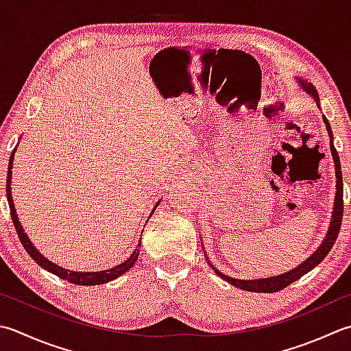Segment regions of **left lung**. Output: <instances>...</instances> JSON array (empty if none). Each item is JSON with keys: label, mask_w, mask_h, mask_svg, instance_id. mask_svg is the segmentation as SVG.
Listing matches in <instances>:
<instances>
[{"label": "left lung", "mask_w": 351, "mask_h": 351, "mask_svg": "<svg viewBox=\"0 0 351 351\" xmlns=\"http://www.w3.org/2000/svg\"><path fill=\"white\" fill-rule=\"evenodd\" d=\"M300 86L304 89V91L312 95L317 101V105L319 108V97H318V91L315 89V86L308 82L303 79H297ZM322 120L326 123L328 136H330V150H332V156L335 161V173H336V196H335V205H333V213H332V221L330 226H328V231L326 234V239L322 240V243L319 245V248L315 251L311 257L304 260L303 263L298 265L293 269L287 271L286 274H280V276L276 277H267V278H257V280H239V278H232L225 276V274L219 272L215 266L210 265L213 267L219 277L223 278L225 281H228L230 285L239 287V289L243 291H250V292H260V293H272V292H278L281 289H285L286 286H289L293 281H297L307 274L308 271H312L315 266L319 265L322 260L326 258V256L330 252L332 246L335 245V240L338 237V232L341 230V222H342V213H344V201H342V193H344V187H342V171H341V162H339V155L336 152V149L333 146V134H332V128L330 123L326 119V115H322ZM210 263V262H208Z\"/></svg>", "instance_id": "1"}]
</instances>
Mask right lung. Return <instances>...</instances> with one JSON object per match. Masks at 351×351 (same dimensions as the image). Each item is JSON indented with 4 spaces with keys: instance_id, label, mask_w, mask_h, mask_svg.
Returning a JSON list of instances; mask_svg holds the SVG:
<instances>
[{
    "instance_id": "obj_1",
    "label": "right lung",
    "mask_w": 351,
    "mask_h": 351,
    "mask_svg": "<svg viewBox=\"0 0 351 351\" xmlns=\"http://www.w3.org/2000/svg\"><path fill=\"white\" fill-rule=\"evenodd\" d=\"M15 150H13V152H12V156H10V160H9V170H7L5 193H7V201H9V207H10V216H12L13 225H15V230L18 232V237L21 240V243H23L24 250L29 252V256L34 260V262H36L40 267H44V269H47L48 272H51V274H54V276H58L59 278L70 281V283H73V285H80V286H95V285L108 283V281H112L114 278L120 277L125 272H128L130 267L135 265L136 258H138L140 250H135L132 254H130V257L128 260H125V262L120 263V265L111 267V269L97 271V272H77V271H68V269H64V267L54 265L53 262H50V260H47L36 248H34L33 243L30 242L29 236L25 234L24 228L19 223V219H18V215H16L15 205H13V199H12V189H10L12 184L10 182H12V167H13V156H15ZM158 204H160V202H158ZM158 204L155 205V208L158 207ZM155 208H154V211H155ZM141 234H143V232H141ZM138 246H141V242L138 243ZM138 246H136V248H138Z\"/></svg>"
}]
</instances>
